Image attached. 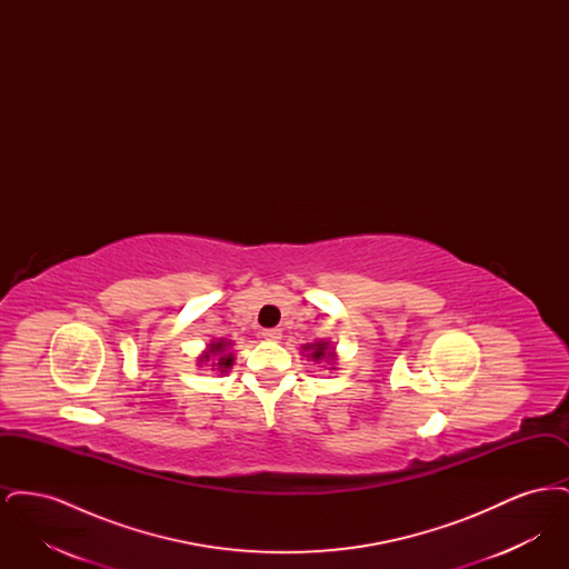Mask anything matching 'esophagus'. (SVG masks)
Instances as JSON below:
<instances>
[{"label": "esophagus", "instance_id": "esophagus-1", "mask_svg": "<svg viewBox=\"0 0 569 569\" xmlns=\"http://www.w3.org/2000/svg\"><path fill=\"white\" fill-rule=\"evenodd\" d=\"M262 337H264L267 341H279V339H281V330H279V328H264V330H262Z\"/></svg>", "mask_w": 569, "mask_h": 569}]
</instances>
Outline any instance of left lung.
Instances as JSON below:
<instances>
[{
  "label": "left lung",
  "instance_id": "left-lung-1",
  "mask_svg": "<svg viewBox=\"0 0 569 569\" xmlns=\"http://www.w3.org/2000/svg\"><path fill=\"white\" fill-rule=\"evenodd\" d=\"M311 348V353H309V358H313V360H322L326 353H328V358H332V353L328 352V343H313V346H309ZM307 346H305V350H309Z\"/></svg>",
  "mask_w": 569,
  "mask_h": 569
}]
</instances>
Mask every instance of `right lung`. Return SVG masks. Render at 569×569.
<instances>
[{"label":"right lung","mask_w":569,"mask_h":569,"mask_svg":"<svg viewBox=\"0 0 569 569\" xmlns=\"http://www.w3.org/2000/svg\"><path fill=\"white\" fill-rule=\"evenodd\" d=\"M211 356H219L217 369H221V371H226V369H230V367L234 365V358H232V353H226V343H223V341H217V343H211L209 352L202 356V360H209Z\"/></svg>","instance_id":"1"}]
</instances>
